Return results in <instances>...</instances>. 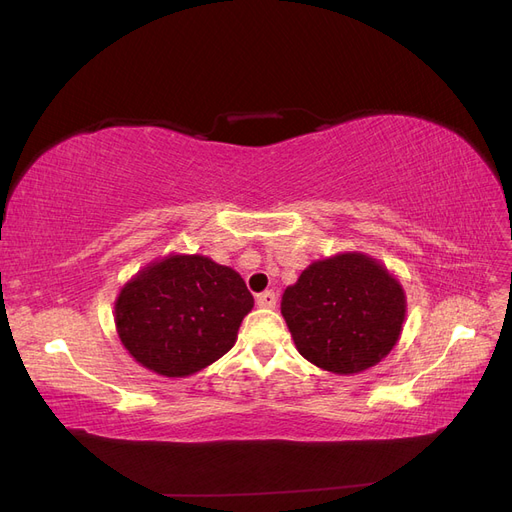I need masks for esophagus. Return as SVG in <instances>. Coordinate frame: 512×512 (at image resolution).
Returning a JSON list of instances; mask_svg holds the SVG:
<instances>
[{"label": "esophagus", "instance_id": "esophagus-1", "mask_svg": "<svg viewBox=\"0 0 512 512\" xmlns=\"http://www.w3.org/2000/svg\"><path fill=\"white\" fill-rule=\"evenodd\" d=\"M256 303H258L260 307H269V309H273V307L277 305V294H275L273 290L262 292V294H258V297H256Z\"/></svg>", "mask_w": 512, "mask_h": 512}]
</instances>
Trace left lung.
Returning <instances> with one entry per match:
<instances>
[{"label":"left lung","mask_w":512,"mask_h":512,"mask_svg":"<svg viewBox=\"0 0 512 512\" xmlns=\"http://www.w3.org/2000/svg\"><path fill=\"white\" fill-rule=\"evenodd\" d=\"M406 309L397 275L363 252L314 260L282 294L299 354L339 376L378 365L399 342Z\"/></svg>","instance_id":"left-lung-1"}]
</instances>
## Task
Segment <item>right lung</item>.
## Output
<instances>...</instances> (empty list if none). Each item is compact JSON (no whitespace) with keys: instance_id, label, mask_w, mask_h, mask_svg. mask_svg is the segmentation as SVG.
<instances>
[{"instance_id":"right-lung-1","label":"right lung","mask_w":512,"mask_h":512,"mask_svg":"<svg viewBox=\"0 0 512 512\" xmlns=\"http://www.w3.org/2000/svg\"><path fill=\"white\" fill-rule=\"evenodd\" d=\"M254 297L243 277L203 254L170 252L121 286L115 329L132 359L164 378H188L235 346Z\"/></svg>"}]
</instances>
